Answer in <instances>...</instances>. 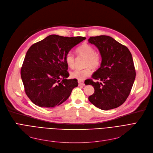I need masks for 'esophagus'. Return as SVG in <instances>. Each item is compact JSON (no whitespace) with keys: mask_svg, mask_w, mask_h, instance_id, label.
I'll use <instances>...</instances> for the list:
<instances>
[{"mask_svg":"<svg viewBox=\"0 0 153 153\" xmlns=\"http://www.w3.org/2000/svg\"><path fill=\"white\" fill-rule=\"evenodd\" d=\"M78 83L79 85H84V82L83 81H78Z\"/></svg>","mask_w":153,"mask_h":153,"instance_id":"esophagus-1","label":"esophagus"}]
</instances>
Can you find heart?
<instances>
[{
  "mask_svg": "<svg viewBox=\"0 0 153 153\" xmlns=\"http://www.w3.org/2000/svg\"><path fill=\"white\" fill-rule=\"evenodd\" d=\"M76 53L79 56L84 57L83 66L82 69H76L71 72V77L76 79L79 81L84 79L91 74V69H96L99 68L101 63V58L99 53H96L95 48L91 45L84 43L77 48ZM65 62L67 66L72 69L75 66V60L73 54L68 53L65 57Z\"/></svg>",
  "mask_w": 153,
  "mask_h": 153,
  "instance_id": "1",
  "label": "heart"
}]
</instances>
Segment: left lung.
<instances>
[{
	"label": "left lung",
	"mask_w": 153,
	"mask_h": 153,
	"mask_svg": "<svg viewBox=\"0 0 153 153\" xmlns=\"http://www.w3.org/2000/svg\"><path fill=\"white\" fill-rule=\"evenodd\" d=\"M88 42L98 48L102 58L100 67L92 76L100 82L88 79L86 84L95 90L89 100L103 110L117 108L126 100L135 79L132 55L127 47L109 36H91Z\"/></svg>",
	"instance_id": "8db88e82"
}]
</instances>
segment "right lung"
Listing matches in <instances>:
<instances>
[{"mask_svg":"<svg viewBox=\"0 0 153 153\" xmlns=\"http://www.w3.org/2000/svg\"><path fill=\"white\" fill-rule=\"evenodd\" d=\"M85 37L51 35L31 45L21 68V77L28 98L36 105L50 108L58 106L77 87L69 76L66 55Z\"/></svg>","mask_w":153,"mask_h":153,"instance_id":"right-lung-1","label":"right lung"}]
</instances>
